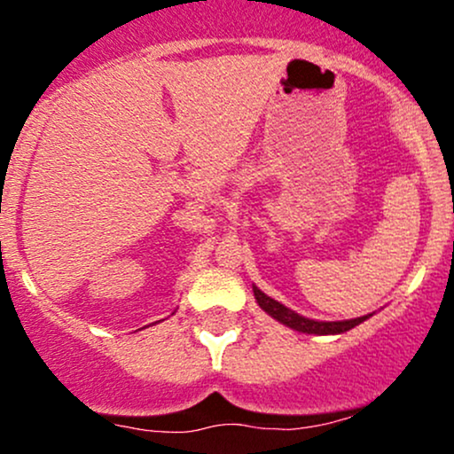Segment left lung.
Listing matches in <instances>:
<instances>
[{
    "mask_svg": "<svg viewBox=\"0 0 454 454\" xmlns=\"http://www.w3.org/2000/svg\"><path fill=\"white\" fill-rule=\"evenodd\" d=\"M254 288V296H256V303L260 305V309L267 311V314L278 320L279 325L293 328V331L299 333H307V335H340V333L350 331V328L358 326L361 322L367 320L369 316H361V317H352V320H337V322H325V320H311V317H305L296 311L290 309V307L281 305L279 301L270 299L269 294H264L258 286H252Z\"/></svg>",
    "mask_w": 454,
    "mask_h": 454,
    "instance_id": "1",
    "label": "left lung"
}]
</instances>
